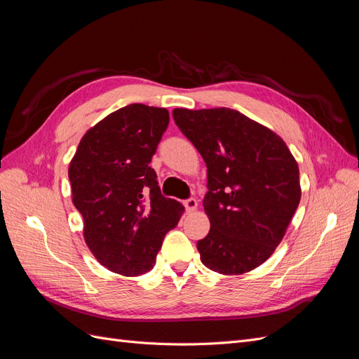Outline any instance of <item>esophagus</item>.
<instances>
[{
    "label": "esophagus",
    "instance_id": "esophagus-1",
    "mask_svg": "<svg viewBox=\"0 0 359 359\" xmlns=\"http://www.w3.org/2000/svg\"><path fill=\"white\" fill-rule=\"evenodd\" d=\"M184 206H186V210H187L189 212H191V211H194V210L198 208V201L194 199V198L186 199V201H184Z\"/></svg>",
    "mask_w": 359,
    "mask_h": 359
}]
</instances>
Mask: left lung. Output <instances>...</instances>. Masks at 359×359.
Returning a JSON list of instances; mask_svg holds the SVG:
<instances>
[{
	"label": "left lung",
	"instance_id": "8db88e82",
	"mask_svg": "<svg viewBox=\"0 0 359 359\" xmlns=\"http://www.w3.org/2000/svg\"><path fill=\"white\" fill-rule=\"evenodd\" d=\"M172 115L206 163L211 229L198 241L202 264L224 276L248 273L274 253L298 208V163L277 133L235 109Z\"/></svg>",
	"mask_w": 359,
	"mask_h": 359
}]
</instances>
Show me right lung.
I'll use <instances>...</instances> for the list:
<instances>
[{
    "label": "right lung",
    "instance_id": "obj_1",
    "mask_svg": "<svg viewBox=\"0 0 359 359\" xmlns=\"http://www.w3.org/2000/svg\"><path fill=\"white\" fill-rule=\"evenodd\" d=\"M168 124L165 107L124 106L83 135L69 165L85 243L112 273H148L163 238L184 212L178 201L161 196L149 166Z\"/></svg>",
    "mask_w": 359,
    "mask_h": 359
}]
</instances>
